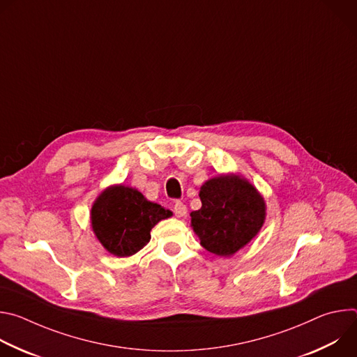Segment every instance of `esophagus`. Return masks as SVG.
<instances>
[{
    "mask_svg": "<svg viewBox=\"0 0 357 357\" xmlns=\"http://www.w3.org/2000/svg\"><path fill=\"white\" fill-rule=\"evenodd\" d=\"M174 212H175V215H176L178 218H183V216L186 215V212H188V208L183 205V203H182L181 200H176V202L174 203Z\"/></svg>",
    "mask_w": 357,
    "mask_h": 357,
    "instance_id": "34e87169",
    "label": "esophagus"
}]
</instances>
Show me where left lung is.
Here are the masks:
<instances>
[{"instance_id":"1","label":"left lung","mask_w":357,"mask_h":357,"mask_svg":"<svg viewBox=\"0 0 357 357\" xmlns=\"http://www.w3.org/2000/svg\"><path fill=\"white\" fill-rule=\"evenodd\" d=\"M202 208L190 213L200 244L229 257L259 233L266 203L251 183L238 176H218L200 188Z\"/></svg>"}]
</instances>
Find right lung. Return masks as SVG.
I'll list each match as a JSON object with an SVG mask.
<instances>
[{"label": "right lung", "mask_w": 357, "mask_h": 357, "mask_svg": "<svg viewBox=\"0 0 357 357\" xmlns=\"http://www.w3.org/2000/svg\"><path fill=\"white\" fill-rule=\"evenodd\" d=\"M172 215L158 203L148 202L132 188L114 186L101 193L91 208V226L112 254L128 257L151 238V229Z\"/></svg>", "instance_id": "right-lung-1"}]
</instances>
